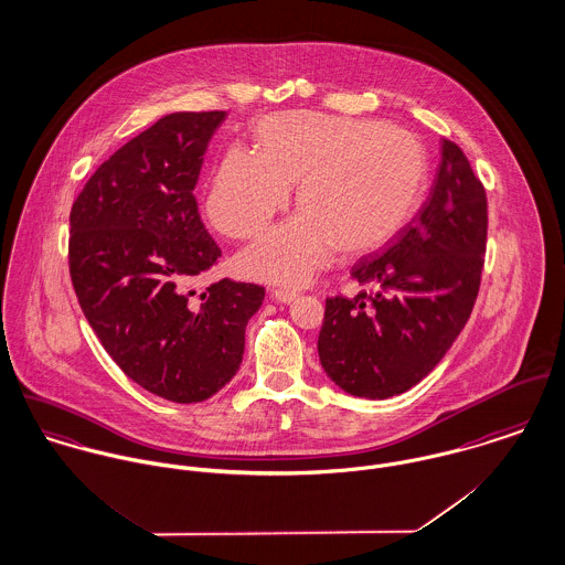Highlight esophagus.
<instances>
[{
    "label": "esophagus",
    "mask_w": 565,
    "mask_h": 565,
    "mask_svg": "<svg viewBox=\"0 0 565 565\" xmlns=\"http://www.w3.org/2000/svg\"><path fill=\"white\" fill-rule=\"evenodd\" d=\"M270 297H273L275 301H281V303H292V301L299 297V292H297V290H290V288H273V290H270Z\"/></svg>",
    "instance_id": "obj_1"
}]
</instances>
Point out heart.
Segmentation results:
<instances>
[{
    "label": "heart",
    "mask_w": 565,
    "mask_h": 565,
    "mask_svg": "<svg viewBox=\"0 0 565 565\" xmlns=\"http://www.w3.org/2000/svg\"><path fill=\"white\" fill-rule=\"evenodd\" d=\"M255 138L257 151H225L205 201L218 232L247 241L297 186L301 212L241 255L255 279L303 284L333 247L373 252L407 225L429 186L427 149L405 127L301 110L262 119Z\"/></svg>",
    "instance_id": "1"
}]
</instances>
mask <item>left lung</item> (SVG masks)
I'll use <instances>...</instances> for the list:
<instances>
[{
	"label": "left lung",
	"mask_w": 565,
	"mask_h": 565,
	"mask_svg": "<svg viewBox=\"0 0 565 565\" xmlns=\"http://www.w3.org/2000/svg\"><path fill=\"white\" fill-rule=\"evenodd\" d=\"M486 245V189L463 151L441 140L418 218L351 270L375 290L324 303L318 358L327 376L353 396L387 398L429 375L472 313Z\"/></svg>",
	"instance_id": "1"
}]
</instances>
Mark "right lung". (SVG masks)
<instances>
[{"mask_svg":"<svg viewBox=\"0 0 565 565\" xmlns=\"http://www.w3.org/2000/svg\"><path fill=\"white\" fill-rule=\"evenodd\" d=\"M223 110L173 113L115 151L71 207L68 273L79 308L117 366L147 392L199 403L238 373L264 288L192 281L221 249L194 184Z\"/></svg>","mask_w":565,"mask_h":565,"instance_id":"add662e5","label":"right lung"}]
</instances>
